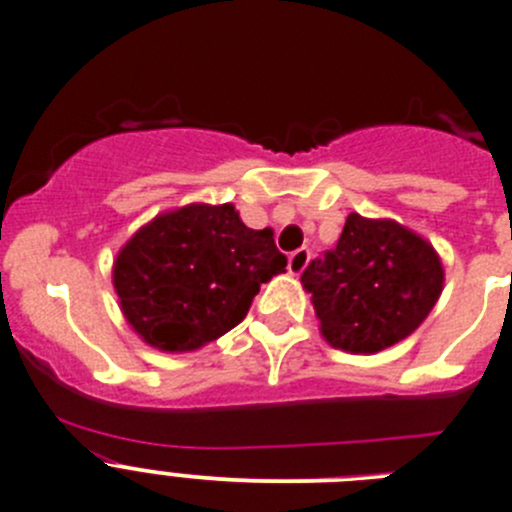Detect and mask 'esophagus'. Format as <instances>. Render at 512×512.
<instances>
[{"label":"esophagus","mask_w":512,"mask_h":512,"mask_svg":"<svg viewBox=\"0 0 512 512\" xmlns=\"http://www.w3.org/2000/svg\"><path fill=\"white\" fill-rule=\"evenodd\" d=\"M307 262H310V250H307V247H300V250L292 252L290 260H287V270H290V275H302Z\"/></svg>","instance_id":"obj_1"}]
</instances>
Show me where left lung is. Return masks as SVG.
Masks as SVG:
<instances>
[{
	"mask_svg": "<svg viewBox=\"0 0 512 512\" xmlns=\"http://www.w3.org/2000/svg\"><path fill=\"white\" fill-rule=\"evenodd\" d=\"M320 335L352 355H375L413 335L445 285L438 250L390 217L350 212L335 250L300 277Z\"/></svg>",
	"mask_w": 512,
	"mask_h": 512,
	"instance_id": "obj_1",
	"label": "left lung"
}]
</instances>
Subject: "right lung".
Returning a JSON list of instances; mask_svg holds the SVG:
<instances>
[{
    "instance_id": "obj_1",
    "label": "right lung",
    "mask_w": 512,
    "mask_h": 512,
    "mask_svg": "<svg viewBox=\"0 0 512 512\" xmlns=\"http://www.w3.org/2000/svg\"><path fill=\"white\" fill-rule=\"evenodd\" d=\"M270 227L252 230L232 202L160 212L119 247V310L160 352H195L245 320L262 282L285 272Z\"/></svg>"
}]
</instances>
